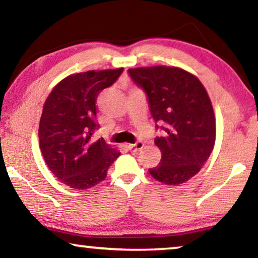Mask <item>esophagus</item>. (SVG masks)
<instances>
[{
	"label": "esophagus",
	"instance_id": "1",
	"mask_svg": "<svg viewBox=\"0 0 258 258\" xmlns=\"http://www.w3.org/2000/svg\"><path fill=\"white\" fill-rule=\"evenodd\" d=\"M128 150L132 152V153H137V152H139L141 148L144 147V143H141V141H138L137 144H131L128 145Z\"/></svg>",
	"mask_w": 258,
	"mask_h": 258
}]
</instances>
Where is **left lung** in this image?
<instances>
[{"instance_id": "obj_1", "label": "left lung", "mask_w": 258, "mask_h": 258, "mask_svg": "<svg viewBox=\"0 0 258 258\" xmlns=\"http://www.w3.org/2000/svg\"><path fill=\"white\" fill-rule=\"evenodd\" d=\"M128 74L147 93L155 122L166 126L164 137L154 140L160 165L150 174L168 186L184 183L200 172L215 145L216 120L207 90L197 76L177 67L134 68Z\"/></svg>"}]
</instances>
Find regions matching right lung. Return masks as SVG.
Instances as JSON below:
<instances>
[{
  "mask_svg": "<svg viewBox=\"0 0 258 258\" xmlns=\"http://www.w3.org/2000/svg\"><path fill=\"white\" fill-rule=\"evenodd\" d=\"M124 68L90 70L68 76L46 98L39 120V148L50 172L65 186L78 190L94 187L120 155L101 138L91 140L97 127V97L117 81Z\"/></svg>",
  "mask_w": 258,
  "mask_h": 258,
  "instance_id": "add662e5",
  "label": "right lung"
}]
</instances>
